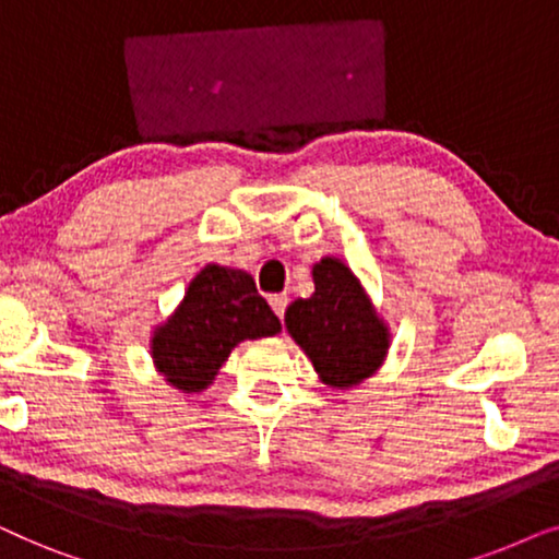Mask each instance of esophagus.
Here are the masks:
<instances>
[{
	"label": "esophagus",
	"instance_id": "esophagus-1",
	"mask_svg": "<svg viewBox=\"0 0 559 559\" xmlns=\"http://www.w3.org/2000/svg\"><path fill=\"white\" fill-rule=\"evenodd\" d=\"M267 304H271V309L275 311V317L284 319L286 307H288V296H286V294H273V296H267Z\"/></svg>",
	"mask_w": 559,
	"mask_h": 559
}]
</instances>
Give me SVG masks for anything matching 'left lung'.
<instances>
[{"label":"left lung","mask_w":559,"mask_h":559,"mask_svg":"<svg viewBox=\"0 0 559 559\" xmlns=\"http://www.w3.org/2000/svg\"><path fill=\"white\" fill-rule=\"evenodd\" d=\"M314 294L286 309V330L332 389H353L383 366L389 326L340 258L314 263Z\"/></svg>","instance_id":"1"}]
</instances>
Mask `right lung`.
I'll return each instance as SVG.
<instances>
[{"label": "right lung", "mask_w": 559, "mask_h": 559, "mask_svg": "<svg viewBox=\"0 0 559 559\" xmlns=\"http://www.w3.org/2000/svg\"><path fill=\"white\" fill-rule=\"evenodd\" d=\"M281 332L250 273L204 265L186 288L183 301L155 326L151 353L155 370L183 393H199L214 381L229 353L242 340Z\"/></svg>", "instance_id": "obj_1"}]
</instances>
